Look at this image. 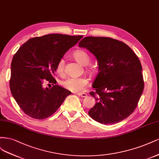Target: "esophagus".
I'll use <instances>...</instances> for the list:
<instances>
[{"mask_svg": "<svg viewBox=\"0 0 159 159\" xmlns=\"http://www.w3.org/2000/svg\"><path fill=\"white\" fill-rule=\"evenodd\" d=\"M77 94L81 97H86L87 94L86 93H78Z\"/></svg>", "mask_w": 159, "mask_h": 159, "instance_id": "esophagus-1", "label": "esophagus"}]
</instances>
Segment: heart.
<instances>
[{
	"label": "heart",
	"mask_w": 159,
	"mask_h": 159,
	"mask_svg": "<svg viewBox=\"0 0 159 159\" xmlns=\"http://www.w3.org/2000/svg\"><path fill=\"white\" fill-rule=\"evenodd\" d=\"M73 57L77 62L83 65H87L90 61L89 54L83 50H76L73 54ZM56 72L59 75H63L65 72V61L60 59L57 63L55 67ZM89 72L93 73V70L89 69ZM89 83V80L85 77H69L61 82V85L65 89L75 93H78L84 89Z\"/></svg>",
	"instance_id": "b5f03b06"
}]
</instances>
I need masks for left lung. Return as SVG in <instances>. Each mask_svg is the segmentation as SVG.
I'll list each match as a JSON object with an SVG mask.
<instances>
[{
  "label": "left lung",
  "mask_w": 159,
  "mask_h": 159,
  "mask_svg": "<svg viewBox=\"0 0 159 159\" xmlns=\"http://www.w3.org/2000/svg\"><path fill=\"white\" fill-rule=\"evenodd\" d=\"M93 53L99 73L94 81L96 100L89 115L102 124H114L134 111L144 89L142 66L137 55L121 41L106 37H86L79 43Z\"/></svg>",
  "instance_id": "left-lung-1"
}]
</instances>
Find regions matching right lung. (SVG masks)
Instances as JSON below:
<instances>
[{
    "mask_svg": "<svg viewBox=\"0 0 159 159\" xmlns=\"http://www.w3.org/2000/svg\"><path fill=\"white\" fill-rule=\"evenodd\" d=\"M59 34L30 39L14 54L11 63L10 89L24 113L43 120L57 111L71 92L57 84L53 75L57 61L83 38ZM48 81L54 86L44 88Z\"/></svg>",
    "mask_w": 159,
    "mask_h": 159,
    "instance_id": "1",
    "label": "right lung"
}]
</instances>
